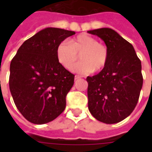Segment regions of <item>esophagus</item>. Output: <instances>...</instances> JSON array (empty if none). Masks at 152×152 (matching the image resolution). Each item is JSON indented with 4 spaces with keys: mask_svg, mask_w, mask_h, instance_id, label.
<instances>
[{
    "mask_svg": "<svg viewBox=\"0 0 152 152\" xmlns=\"http://www.w3.org/2000/svg\"><path fill=\"white\" fill-rule=\"evenodd\" d=\"M81 77H82V76H78V75H76V76H75V80H79V79H80Z\"/></svg>",
    "mask_w": 152,
    "mask_h": 152,
    "instance_id": "1",
    "label": "esophagus"
}]
</instances>
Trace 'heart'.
Returning <instances> with one entry per match:
<instances>
[{"instance_id":"1","label":"heart","mask_w":152,"mask_h":152,"mask_svg":"<svg viewBox=\"0 0 152 152\" xmlns=\"http://www.w3.org/2000/svg\"><path fill=\"white\" fill-rule=\"evenodd\" d=\"M56 53L60 63L67 69L73 68L80 54L82 61L75 68L80 73L102 71L108 64L110 56L106 45L88 34H80L69 42H61L57 46Z\"/></svg>"}]
</instances>
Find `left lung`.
Returning a JSON list of instances; mask_svg holds the SVG:
<instances>
[{"label":"left lung","instance_id":"1","mask_svg":"<svg viewBox=\"0 0 152 152\" xmlns=\"http://www.w3.org/2000/svg\"><path fill=\"white\" fill-rule=\"evenodd\" d=\"M102 39L110 56L106 69L88 76V109L106 124L120 122L137 106L143 86L141 61L132 44L110 28L88 31Z\"/></svg>","mask_w":152,"mask_h":152}]
</instances>
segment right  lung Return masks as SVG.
<instances>
[{"label":"right lung","mask_w":152,"mask_h":152,"mask_svg":"<svg viewBox=\"0 0 152 152\" xmlns=\"http://www.w3.org/2000/svg\"><path fill=\"white\" fill-rule=\"evenodd\" d=\"M76 33L47 27L22 44L10 64L9 88L14 102L28 121L42 125L64 110L74 75L57 57L58 44Z\"/></svg>","instance_id":"right-lung-1"}]
</instances>
